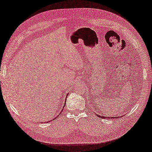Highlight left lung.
Instances as JSON below:
<instances>
[{
	"mask_svg": "<svg viewBox=\"0 0 152 152\" xmlns=\"http://www.w3.org/2000/svg\"><path fill=\"white\" fill-rule=\"evenodd\" d=\"M97 115V117H100V118H102V119H106V118H108V119H115V117H103V116H101V115H97V114H96ZM123 117V115L122 116H120V117H117V118H119V117Z\"/></svg>",
	"mask_w": 152,
	"mask_h": 152,
	"instance_id": "1",
	"label": "left lung"
}]
</instances>
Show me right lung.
Listing matches in <instances>:
<instances>
[{"label": "right lung", "instance_id": "obj_1", "mask_svg": "<svg viewBox=\"0 0 152 152\" xmlns=\"http://www.w3.org/2000/svg\"><path fill=\"white\" fill-rule=\"evenodd\" d=\"M68 94H67V95H66V99H65V103H64V104H66V99H67V97H68ZM63 109H64V108H62V110H61V113H59L58 115H61V113H62V110H63ZM58 115H57L56 117H57ZM56 117H55V118H56ZM53 120V119H52ZM52 120H51V121H48V122H50V121H52ZM45 123H46V122H45Z\"/></svg>", "mask_w": 152, "mask_h": 152}]
</instances>
